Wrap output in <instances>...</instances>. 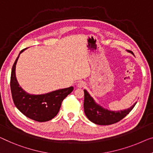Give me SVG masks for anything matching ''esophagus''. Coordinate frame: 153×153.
I'll return each instance as SVG.
<instances>
[{"label":"esophagus","instance_id":"obj_1","mask_svg":"<svg viewBox=\"0 0 153 153\" xmlns=\"http://www.w3.org/2000/svg\"><path fill=\"white\" fill-rule=\"evenodd\" d=\"M85 86H86V84L85 82H79L77 84V86H78L79 88H82V87H84Z\"/></svg>","mask_w":153,"mask_h":153}]
</instances>
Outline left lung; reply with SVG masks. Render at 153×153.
Returning a JSON list of instances; mask_svg holds the SVG:
<instances>
[{
  "label": "left lung",
  "instance_id": "obj_1",
  "mask_svg": "<svg viewBox=\"0 0 153 153\" xmlns=\"http://www.w3.org/2000/svg\"><path fill=\"white\" fill-rule=\"evenodd\" d=\"M84 92L85 115L91 122L98 125H111L120 122L131 112L136 104H134L131 108L124 111H111L97 105L86 90H84Z\"/></svg>",
  "mask_w": 153,
  "mask_h": 153
}]
</instances>
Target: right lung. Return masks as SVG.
I'll list each match as a JSON object with an SVG mask.
<instances>
[{"mask_svg": "<svg viewBox=\"0 0 153 153\" xmlns=\"http://www.w3.org/2000/svg\"><path fill=\"white\" fill-rule=\"evenodd\" d=\"M26 49H22L20 54ZM18 58L19 56L13 63L10 79L13 103L23 115L36 122H44L52 120L60 111L63 100L72 92L74 87L71 86L43 95L29 94L19 86L16 77V65Z\"/></svg>", "mask_w": 153, "mask_h": 153, "instance_id": "add662e5", "label": "right lung"}]
</instances>
